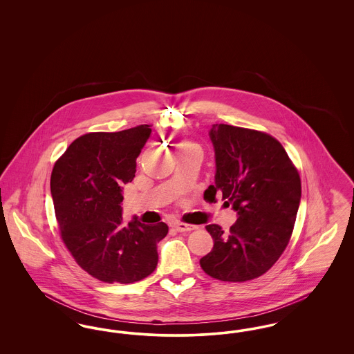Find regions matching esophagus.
Returning <instances> with one entry per match:
<instances>
[{"mask_svg": "<svg viewBox=\"0 0 354 354\" xmlns=\"http://www.w3.org/2000/svg\"><path fill=\"white\" fill-rule=\"evenodd\" d=\"M174 228H175L178 232H191V231H194L196 227H195V225H191V224H185V223L176 221V223H174Z\"/></svg>", "mask_w": 354, "mask_h": 354, "instance_id": "1", "label": "esophagus"}]
</instances>
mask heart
<instances>
[{
    "label": "heart",
    "instance_id": "obj_1",
    "mask_svg": "<svg viewBox=\"0 0 354 354\" xmlns=\"http://www.w3.org/2000/svg\"><path fill=\"white\" fill-rule=\"evenodd\" d=\"M182 145H188V143H182ZM182 145H180V146H182Z\"/></svg>",
    "mask_w": 354,
    "mask_h": 354
}]
</instances>
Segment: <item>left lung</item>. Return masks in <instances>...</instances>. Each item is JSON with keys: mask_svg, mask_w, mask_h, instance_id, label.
<instances>
[{"mask_svg": "<svg viewBox=\"0 0 354 354\" xmlns=\"http://www.w3.org/2000/svg\"><path fill=\"white\" fill-rule=\"evenodd\" d=\"M209 139L216 174L205 192L209 199L220 192L237 220L227 234L218 224L205 227L214 248L201 266L221 281L252 280L270 270L289 243L301 199L300 175L270 134L214 124Z\"/></svg>", "mask_w": 354, "mask_h": 354, "instance_id": "obj_1", "label": "left lung"}]
</instances>
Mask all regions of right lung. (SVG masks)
<instances>
[{"instance_id":"obj_1","label":"right lung","mask_w":354,"mask_h":354,"mask_svg":"<svg viewBox=\"0 0 354 354\" xmlns=\"http://www.w3.org/2000/svg\"><path fill=\"white\" fill-rule=\"evenodd\" d=\"M150 124L75 139L55 162L50 191L61 237L78 266L103 283L130 284L156 268L166 223L122 219L123 185L134 179L136 158Z\"/></svg>"}]
</instances>
